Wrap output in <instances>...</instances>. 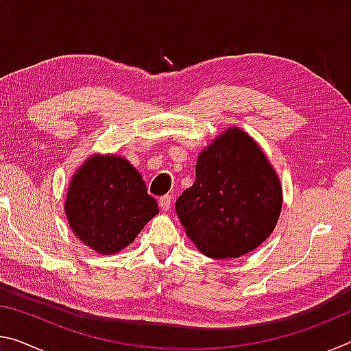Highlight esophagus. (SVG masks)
Returning <instances> with one entry per match:
<instances>
[{"mask_svg":"<svg viewBox=\"0 0 351 351\" xmlns=\"http://www.w3.org/2000/svg\"><path fill=\"white\" fill-rule=\"evenodd\" d=\"M171 201H173V197H171V195H164V197L159 198V207H161L162 210H169L171 206Z\"/></svg>","mask_w":351,"mask_h":351,"instance_id":"obj_1","label":"esophagus"}]
</instances>
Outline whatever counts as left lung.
<instances>
[{"mask_svg": "<svg viewBox=\"0 0 351 351\" xmlns=\"http://www.w3.org/2000/svg\"><path fill=\"white\" fill-rule=\"evenodd\" d=\"M282 184L268 156L246 132L229 127L197 161L192 187L176 199L186 234L206 257L252 252L272 234L282 212Z\"/></svg>", "mask_w": 351, "mask_h": 351, "instance_id": "obj_1", "label": "left lung"}]
</instances>
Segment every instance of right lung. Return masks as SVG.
I'll list each match as a JSON object with an SVG mask.
<instances>
[{
	"label": "right lung",
	"mask_w": 351,
	"mask_h": 351,
	"mask_svg": "<svg viewBox=\"0 0 351 351\" xmlns=\"http://www.w3.org/2000/svg\"><path fill=\"white\" fill-rule=\"evenodd\" d=\"M64 213L83 245L112 255L132 245L159 209L125 158L93 154L71 178Z\"/></svg>",
	"instance_id": "1"
}]
</instances>
